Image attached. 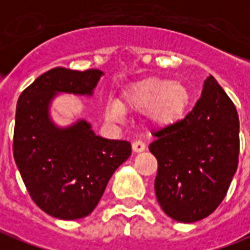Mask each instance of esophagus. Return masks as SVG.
Masks as SVG:
<instances>
[{
	"instance_id": "esophagus-1",
	"label": "esophagus",
	"mask_w": 250,
	"mask_h": 250,
	"mask_svg": "<svg viewBox=\"0 0 250 250\" xmlns=\"http://www.w3.org/2000/svg\"><path fill=\"white\" fill-rule=\"evenodd\" d=\"M132 147H133V152L140 153V152H144L146 146H145V144H144L141 140H136V141L132 144Z\"/></svg>"
}]
</instances>
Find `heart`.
Wrapping results in <instances>:
<instances>
[{"mask_svg": "<svg viewBox=\"0 0 250 250\" xmlns=\"http://www.w3.org/2000/svg\"><path fill=\"white\" fill-rule=\"evenodd\" d=\"M190 101V93L181 81L165 78H147L126 89L123 101H110L106 114L110 118H120L124 110H145L153 124L167 126L183 117Z\"/></svg>", "mask_w": 250, "mask_h": 250, "instance_id": "b5f03b06", "label": "heart"}]
</instances>
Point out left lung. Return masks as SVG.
Wrapping results in <instances>:
<instances>
[{"mask_svg": "<svg viewBox=\"0 0 250 250\" xmlns=\"http://www.w3.org/2000/svg\"><path fill=\"white\" fill-rule=\"evenodd\" d=\"M240 123L232 100L213 76L185 118L153 133L157 158L154 190L163 210L180 222L212 214L237 170Z\"/></svg>", "mask_w": 250, "mask_h": 250, "instance_id": "1", "label": "left lung"}]
</instances>
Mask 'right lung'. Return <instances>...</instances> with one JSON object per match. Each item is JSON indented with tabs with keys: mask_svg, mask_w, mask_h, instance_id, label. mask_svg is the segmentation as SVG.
<instances>
[{
	"mask_svg": "<svg viewBox=\"0 0 250 250\" xmlns=\"http://www.w3.org/2000/svg\"><path fill=\"white\" fill-rule=\"evenodd\" d=\"M104 73L54 67L18 98L13 137L14 161L36 205L61 220L86 217L103 197L107 181L130 153V143L96 136L78 120L58 127L49 107L57 93L92 96Z\"/></svg>",
	"mask_w": 250,
	"mask_h": 250,
	"instance_id": "right-lung-1",
	"label": "right lung"
}]
</instances>
